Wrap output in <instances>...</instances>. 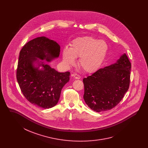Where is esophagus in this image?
<instances>
[{
	"instance_id": "esophagus-1",
	"label": "esophagus",
	"mask_w": 148,
	"mask_h": 148,
	"mask_svg": "<svg viewBox=\"0 0 148 148\" xmlns=\"http://www.w3.org/2000/svg\"><path fill=\"white\" fill-rule=\"evenodd\" d=\"M73 75L74 77V79H80V77L79 75H77V74H74Z\"/></svg>"
}]
</instances>
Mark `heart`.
<instances>
[{"label":"heart","mask_w":148,"mask_h":148,"mask_svg":"<svg viewBox=\"0 0 148 148\" xmlns=\"http://www.w3.org/2000/svg\"><path fill=\"white\" fill-rule=\"evenodd\" d=\"M109 46L107 42L92 36L79 38L73 40L70 48L63 51L64 64L71 67L76 63L75 58H79V65L86 73L98 70L104 63L108 54Z\"/></svg>","instance_id":"1"}]
</instances>
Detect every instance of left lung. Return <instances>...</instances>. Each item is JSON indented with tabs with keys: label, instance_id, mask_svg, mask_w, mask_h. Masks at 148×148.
I'll return each instance as SVG.
<instances>
[{
	"label": "left lung",
	"instance_id": "left-lung-1",
	"mask_svg": "<svg viewBox=\"0 0 148 148\" xmlns=\"http://www.w3.org/2000/svg\"><path fill=\"white\" fill-rule=\"evenodd\" d=\"M132 65L126 54L116 63L99 69L83 79L85 102L92 110L100 112L117 106L127 91Z\"/></svg>",
	"mask_w": 148,
	"mask_h": 148
}]
</instances>
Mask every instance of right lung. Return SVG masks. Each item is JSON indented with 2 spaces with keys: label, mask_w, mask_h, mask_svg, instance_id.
Instances as JSON below:
<instances>
[{
  "label": "right lung",
  "mask_w": 148,
  "mask_h": 148,
  "mask_svg": "<svg viewBox=\"0 0 148 148\" xmlns=\"http://www.w3.org/2000/svg\"><path fill=\"white\" fill-rule=\"evenodd\" d=\"M60 49L56 42L40 36L25 44L19 53L16 79L21 90L30 103L42 108H51L58 103L70 73H59L38 59L51 62L59 56ZM35 62L38 67L34 65ZM40 66L42 70L38 69Z\"/></svg>",
  "instance_id": "obj_1"
}]
</instances>
